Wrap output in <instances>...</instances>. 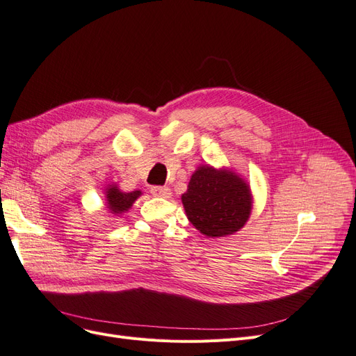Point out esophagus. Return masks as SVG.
Listing matches in <instances>:
<instances>
[{"label": "esophagus", "instance_id": "34e87169", "mask_svg": "<svg viewBox=\"0 0 356 356\" xmlns=\"http://www.w3.org/2000/svg\"><path fill=\"white\" fill-rule=\"evenodd\" d=\"M150 193H152L154 197H162V198H169L170 194H172L168 187H152Z\"/></svg>", "mask_w": 356, "mask_h": 356}]
</instances>
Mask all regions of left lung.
Here are the masks:
<instances>
[{"label":"left lung","mask_w":356,"mask_h":356,"mask_svg":"<svg viewBox=\"0 0 356 356\" xmlns=\"http://www.w3.org/2000/svg\"><path fill=\"white\" fill-rule=\"evenodd\" d=\"M181 200L188 220L209 238L238 232L252 210L250 184L231 169L210 165L194 170Z\"/></svg>","instance_id":"obj_1"}]
</instances>
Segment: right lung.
Listing matches in <instances>:
<instances>
[{
    "mask_svg": "<svg viewBox=\"0 0 356 356\" xmlns=\"http://www.w3.org/2000/svg\"><path fill=\"white\" fill-rule=\"evenodd\" d=\"M143 194L140 190H134L130 193H125L118 188L117 184H109L105 188V206L109 215L112 216H121L124 213L129 211L137 198Z\"/></svg>",
    "mask_w": 356,
    "mask_h": 356,
    "instance_id": "right-lung-1",
    "label": "right lung"
}]
</instances>
